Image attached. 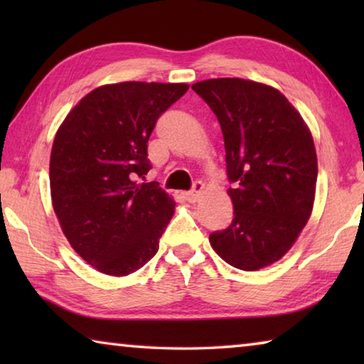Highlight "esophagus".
I'll return each mask as SVG.
<instances>
[{"label":"esophagus","instance_id":"esophagus-1","mask_svg":"<svg viewBox=\"0 0 364 364\" xmlns=\"http://www.w3.org/2000/svg\"><path fill=\"white\" fill-rule=\"evenodd\" d=\"M204 188H205L204 183H202V181H196V183L193 184V189L188 191V193H184V197H186L188 202H197V200H199L200 194L204 193Z\"/></svg>","mask_w":364,"mask_h":364}]
</instances>
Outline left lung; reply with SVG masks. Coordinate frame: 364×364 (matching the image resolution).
<instances>
[{
  "label": "left lung",
  "instance_id": "left-lung-1",
  "mask_svg": "<svg viewBox=\"0 0 364 364\" xmlns=\"http://www.w3.org/2000/svg\"><path fill=\"white\" fill-rule=\"evenodd\" d=\"M193 90L213 110L225 138L234 218L210 234L231 267L255 271L292 247L311 215L318 160L301 115L273 86L212 78Z\"/></svg>",
  "mask_w": 364,
  "mask_h": 364
}]
</instances>
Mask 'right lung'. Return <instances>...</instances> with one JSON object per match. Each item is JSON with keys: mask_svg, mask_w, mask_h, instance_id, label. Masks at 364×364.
<instances>
[{"mask_svg": "<svg viewBox=\"0 0 364 364\" xmlns=\"http://www.w3.org/2000/svg\"><path fill=\"white\" fill-rule=\"evenodd\" d=\"M186 83L123 82L86 95L59 127L49 160L53 207L73 250L110 276L151 260L175 202L144 183L156 122Z\"/></svg>", "mask_w": 364, "mask_h": 364, "instance_id": "add662e5", "label": "right lung"}]
</instances>
